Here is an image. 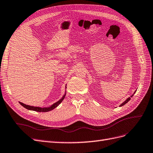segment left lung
<instances>
[{
  "instance_id": "1",
  "label": "left lung",
  "mask_w": 153,
  "mask_h": 153,
  "mask_svg": "<svg viewBox=\"0 0 153 153\" xmlns=\"http://www.w3.org/2000/svg\"><path fill=\"white\" fill-rule=\"evenodd\" d=\"M135 92H134V94H135ZM133 94L132 96H131L130 97H132V96H133ZM130 97H129V98H128V99H127V100H126V101H124V102H123V103H122V104H121V105H120V106H122L124 105H125V104H126V103H127L128 102V101H129V100H131V98H130Z\"/></svg>"
}]
</instances>
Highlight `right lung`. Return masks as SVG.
Masks as SVG:
<instances>
[{
  "instance_id": "obj_1",
  "label": "right lung",
  "mask_w": 153,
  "mask_h": 153,
  "mask_svg": "<svg viewBox=\"0 0 153 153\" xmlns=\"http://www.w3.org/2000/svg\"><path fill=\"white\" fill-rule=\"evenodd\" d=\"M65 96H66V94H64V95L62 96V98L61 100H60L59 101H58L57 102L53 104L52 106H50V107H48V108L36 107V106H32L27 105L22 103H21V102H19V103H20V104L22 106H24V108H27V109H28V110H34V111H36V112H48V111H50V110H52L54 109L55 108H56L57 106L62 102V100L64 99V97H65Z\"/></svg>"
}]
</instances>
